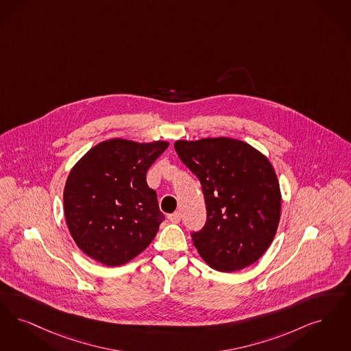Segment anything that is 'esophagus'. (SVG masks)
Wrapping results in <instances>:
<instances>
[{
	"label": "esophagus",
	"mask_w": 351,
	"mask_h": 351,
	"mask_svg": "<svg viewBox=\"0 0 351 351\" xmlns=\"http://www.w3.org/2000/svg\"><path fill=\"white\" fill-rule=\"evenodd\" d=\"M167 218H169V222H172V223H179V222H180V219H182V214H180L179 211H176V213L169 214Z\"/></svg>",
	"instance_id": "1"
}]
</instances>
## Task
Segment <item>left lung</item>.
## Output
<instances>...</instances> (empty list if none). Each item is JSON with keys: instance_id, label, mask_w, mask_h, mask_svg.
Instances as JSON below:
<instances>
[{"instance_id": "left-lung-1", "label": "left lung", "mask_w": 351, "mask_h": 351, "mask_svg": "<svg viewBox=\"0 0 351 351\" xmlns=\"http://www.w3.org/2000/svg\"><path fill=\"white\" fill-rule=\"evenodd\" d=\"M175 150L201 182L206 223L192 234L209 267L237 271L256 263L276 237L280 182L267 156L243 141L179 140Z\"/></svg>"}]
</instances>
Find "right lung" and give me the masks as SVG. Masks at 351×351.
I'll return each mask as SVG.
<instances>
[{"label":"right lung","mask_w":351,"mask_h":351,"mask_svg":"<svg viewBox=\"0 0 351 351\" xmlns=\"http://www.w3.org/2000/svg\"><path fill=\"white\" fill-rule=\"evenodd\" d=\"M167 147L166 141H103L71 169L65 219L78 248L93 260L119 267L153 241L165 215L146 173Z\"/></svg>","instance_id":"add662e5"}]
</instances>
